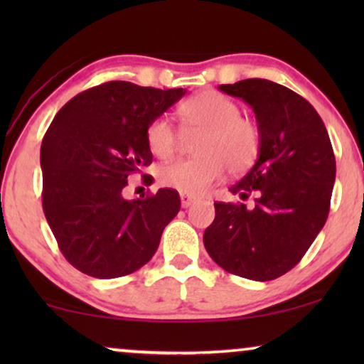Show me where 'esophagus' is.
<instances>
[{"instance_id":"esophagus-1","label":"esophagus","mask_w":364,"mask_h":364,"mask_svg":"<svg viewBox=\"0 0 364 364\" xmlns=\"http://www.w3.org/2000/svg\"><path fill=\"white\" fill-rule=\"evenodd\" d=\"M193 202H196V197L187 196V193H181V203H182V207H183V208L191 207Z\"/></svg>"}]
</instances>
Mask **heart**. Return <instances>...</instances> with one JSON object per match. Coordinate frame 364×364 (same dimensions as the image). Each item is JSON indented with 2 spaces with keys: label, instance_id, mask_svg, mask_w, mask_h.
I'll use <instances>...</instances> for the list:
<instances>
[{
  "label": "heart",
  "instance_id": "heart-1",
  "mask_svg": "<svg viewBox=\"0 0 364 364\" xmlns=\"http://www.w3.org/2000/svg\"><path fill=\"white\" fill-rule=\"evenodd\" d=\"M187 129L202 131L193 159H181L159 168L161 186L187 196H200L223 176L225 167L237 173L247 171L260 151L257 124L242 117V109L217 91L197 94L181 106ZM147 146L159 159H168L177 147V131L167 117L149 124Z\"/></svg>",
  "mask_w": 364,
  "mask_h": 364
}]
</instances>
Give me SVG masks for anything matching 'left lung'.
Here are the masks:
<instances>
[{"mask_svg":"<svg viewBox=\"0 0 364 364\" xmlns=\"http://www.w3.org/2000/svg\"><path fill=\"white\" fill-rule=\"evenodd\" d=\"M255 112L260 151L253 167L230 187L233 196L257 193L255 207L217 202L203 233L212 260L233 275L270 282L290 272L325 225L336 162L315 107L268 79L218 86Z\"/></svg>","mask_w":364,"mask_h":364,"instance_id":"8db88e82","label":"left lung"}]
</instances>
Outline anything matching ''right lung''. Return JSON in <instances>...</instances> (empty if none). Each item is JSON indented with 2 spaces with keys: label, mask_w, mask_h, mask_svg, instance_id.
<instances>
[{
  "label": "right lung",
  "mask_w": 364,
  "mask_h": 364,
  "mask_svg": "<svg viewBox=\"0 0 364 364\" xmlns=\"http://www.w3.org/2000/svg\"><path fill=\"white\" fill-rule=\"evenodd\" d=\"M186 89L111 81L64 104L41 144L43 210L59 250L79 272L117 278L146 265L181 210L172 188L124 198L127 177L151 166L146 132Z\"/></svg>",
  "instance_id": "right-lung-1"
}]
</instances>
